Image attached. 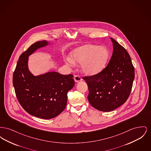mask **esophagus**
Here are the masks:
<instances>
[{"label": "esophagus", "mask_w": 151, "mask_h": 151, "mask_svg": "<svg viewBox=\"0 0 151 151\" xmlns=\"http://www.w3.org/2000/svg\"><path fill=\"white\" fill-rule=\"evenodd\" d=\"M74 80L76 82H79L82 80V78L79 75H75L74 76Z\"/></svg>", "instance_id": "1"}]
</instances>
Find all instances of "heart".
<instances>
[{"mask_svg":"<svg viewBox=\"0 0 151 151\" xmlns=\"http://www.w3.org/2000/svg\"><path fill=\"white\" fill-rule=\"evenodd\" d=\"M71 58L66 59L67 64L70 66L75 62L81 64L82 71L88 75H93L100 72L108 62L109 52L103 46L86 44L75 49L71 53Z\"/></svg>","mask_w":151,"mask_h":151,"instance_id":"heart-1","label":"heart"}]
</instances>
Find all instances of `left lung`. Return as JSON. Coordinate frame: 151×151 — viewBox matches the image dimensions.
<instances>
[{"mask_svg": "<svg viewBox=\"0 0 151 151\" xmlns=\"http://www.w3.org/2000/svg\"><path fill=\"white\" fill-rule=\"evenodd\" d=\"M111 40L113 52L107 66L97 74L83 78L88 86L90 104L102 111H112L127 101L135 78L129 53L113 38Z\"/></svg>", "mask_w": 151, "mask_h": 151, "instance_id": "8db88e82", "label": "left lung"}]
</instances>
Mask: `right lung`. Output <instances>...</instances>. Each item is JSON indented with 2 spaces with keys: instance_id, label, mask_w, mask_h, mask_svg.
Masks as SVG:
<instances>
[{
  "instance_id": "add662e5",
  "label": "right lung",
  "mask_w": 151,
  "mask_h": 151,
  "mask_svg": "<svg viewBox=\"0 0 151 151\" xmlns=\"http://www.w3.org/2000/svg\"><path fill=\"white\" fill-rule=\"evenodd\" d=\"M36 42L20 56L13 74V85L17 99L30 115L49 119L60 114L67 102V93L75 86L73 75L55 72L34 76L28 68V56L47 45Z\"/></svg>"
}]
</instances>
